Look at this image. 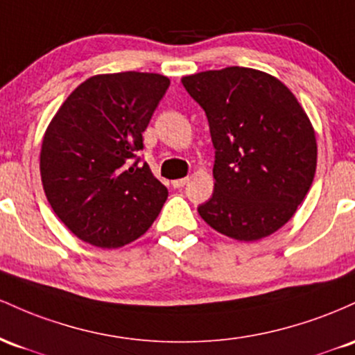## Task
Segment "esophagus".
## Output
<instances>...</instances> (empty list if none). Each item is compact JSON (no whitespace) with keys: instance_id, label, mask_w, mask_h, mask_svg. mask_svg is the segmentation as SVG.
I'll return each mask as SVG.
<instances>
[{"instance_id":"esophagus-1","label":"esophagus","mask_w":355,"mask_h":355,"mask_svg":"<svg viewBox=\"0 0 355 355\" xmlns=\"http://www.w3.org/2000/svg\"><path fill=\"white\" fill-rule=\"evenodd\" d=\"M189 178H181V179H176V181H173V186L174 188H182V186L188 184Z\"/></svg>"}]
</instances>
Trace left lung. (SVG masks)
Segmentation results:
<instances>
[{
  "label": "left lung",
  "mask_w": 355,
  "mask_h": 355,
  "mask_svg": "<svg viewBox=\"0 0 355 355\" xmlns=\"http://www.w3.org/2000/svg\"><path fill=\"white\" fill-rule=\"evenodd\" d=\"M208 117L214 191L198 213L240 241L280 230L312 186L317 142L300 103L272 75L245 67L182 78Z\"/></svg>",
  "instance_id": "1"
}]
</instances>
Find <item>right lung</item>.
<instances>
[{
    "instance_id": "1",
    "label": "right lung",
    "mask_w": 355,
    "mask_h": 355,
    "mask_svg": "<svg viewBox=\"0 0 355 355\" xmlns=\"http://www.w3.org/2000/svg\"><path fill=\"white\" fill-rule=\"evenodd\" d=\"M169 83L141 71L95 75L71 92L46 129L43 189L55 214L85 243L124 246L161 213L167 188L137 153Z\"/></svg>"
}]
</instances>
